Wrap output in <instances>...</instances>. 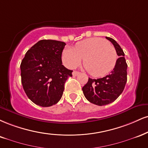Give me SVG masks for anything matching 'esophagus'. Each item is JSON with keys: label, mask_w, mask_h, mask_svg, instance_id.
Instances as JSON below:
<instances>
[{"label": "esophagus", "mask_w": 148, "mask_h": 148, "mask_svg": "<svg viewBox=\"0 0 148 148\" xmlns=\"http://www.w3.org/2000/svg\"><path fill=\"white\" fill-rule=\"evenodd\" d=\"M80 74V72H77V71H74V72H72V75L74 76H76L78 74Z\"/></svg>", "instance_id": "34e87169"}]
</instances>
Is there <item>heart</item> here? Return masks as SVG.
<instances>
[{
    "instance_id": "b5f03b06",
    "label": "heart",
    "mask_w": 148,
    "mask_h": 148,
    "mask_svg": "<svg viewBox=\"0 0 148 148\" xmlns=\"http://www.w3.org/2000/svg\"><path fill=\"white\" fill-rule=\"evenodd\" d=\"M62 60L69 68L83 65L90 75L100 77L108 74L114 67L117 60L116 51L106 40L92 38L78 42L74 49L65 48L61 55Z\"/></svg>"
}]
</instances>
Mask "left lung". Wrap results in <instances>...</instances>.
<instances>
[{
    "label": "left lung",
    "instance_id": "8db88e82",
    "mask_svg": "<svg viewBox=\"0 0 148 148\" xmlns=\"http://www.w3.org/2000/svg\"><path fill=\"white\" fill-rule=\"evenodd\" d=\"M106 38L113 44L119 56L115 66L111 73L105 77L97 79L89 78L88 83L82 88L87 100L99 106L114 102L123 91L127 82V65L125 54L115 40L110 37Z\"/></svg>",
    "mask_w": 148,
    "mask_h": 148
}]
</instances>
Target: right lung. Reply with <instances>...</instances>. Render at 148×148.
I'll return each mask as SVG.
<instances>
[{"label": "right lung", "mask_w": 148, "mask_h": 148, "mask_svg": "<svg viewBox=\"0 0 148 148\" xmlns=\"http://www.w3.org/2000/svg\"><path fill=\"white\" fill-rule=\"evenodd\" d=\"M65 42L40 40L26 52L21 62V83L27 97L41 107L56 104L72 70L62 65Z\"/></svg>", "instance_id": "add662e5"}]
</instances>
